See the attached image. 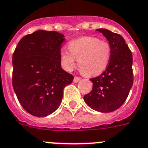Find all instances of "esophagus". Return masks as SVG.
Returning a JSON list of instances; mask_svg holds the SVG:
<instances>
[{"mask_svg":"<svg viewBox=\"0 0 148 148\" xmlns=\"http://www.w3.org/2000/svg\"><path fill=\"white\" fill-rule=\"evenodd\" d=\"M81 78L79 77H74V83H78L79 81H80Z\"/></svg>","mask_w":148,"mask_h":148,"instance_id":"obj_1","label":"esophagus"}]
</instances>
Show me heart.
Returning a JSON list of instances; mask_svg holds the SVG:
<instances>
[{
	"instance_id": "heart-1",
	"label": "heart",
	"mask_w": 148,
	"mask_h": 148,
	"mask_svg": "<svg viewBox=\"0 0 148 148\" xmlns=\"http://www.w3.org/2000/svg\"><path fill=\"white\" fill-rule=\"evenodd\" d=\"M69 51L61 52V62L67 71H71L78 60L79 71L84 75L96 76L105 70L110 62V44L93 36H83L70 42Z\"/></svg>"
}]
</instances>
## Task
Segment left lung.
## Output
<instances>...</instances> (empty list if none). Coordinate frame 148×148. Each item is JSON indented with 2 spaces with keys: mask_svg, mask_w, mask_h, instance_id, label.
Wrapping results in <instances>:
<instances>
[{
  "mask_svg": "<svg viewBox=\"0 0 148 148\" xmlns=\"http://www.w3.org/2000/svg\"><path fill=\"white\" fill-rule=\"evenodd\" d=\"M111 47L110 60L105 71L90 80L93 87L84 96L86 103L92 110L111 112L124 103L133 83V55L123 37L106 29H97Z\"/></svg>",
  "mask_w": 148,
  "mask_h": 148,
  "instance_id": "1",
  "label": "left lung"
}]
</instances>
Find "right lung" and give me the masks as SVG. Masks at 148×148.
<instances>
[{"instance_id":"right-lung-1","label":"right lung","mask_w":148,"mask_h":148,"mask_svg":"<svg viewBox=\"0 0 148 148\" xmlns=\"http://www.w3.org/2000/svg\"><path fill=\"white\" fill-rule=\"evenodd\" d=\"M64 36L37 30L23 37L12 55V86L19 103L33 116L45 117L59 108L63 89L74 76L61 68Z\"/></svg>"}]
</instances>
